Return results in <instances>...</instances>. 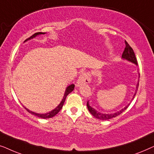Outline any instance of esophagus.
Here are the masks:
<instances>
[{
  "label": "esophagus",
  "mask_w": 154,
  "mask_h": 154,
  "mask_svg": "<svg viewBox=\"0 0 154 154\" xmlns=\"http://www.w3.org/2000/svg\"><path fill=\"white\" fill-rule=\"evenodd\" d=\"M91 74H90V72H88V71L83 72L80 75L79 79H78L76 82V85L80 86L81 85H83V84L90 83L91 82Z\"/></svg>",
  "instance_id": "esophagus-1"
}]
</instances>
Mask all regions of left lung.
Segmentation results:
<instances>
[{
  "label": "left lung",
  "instance_id": "8db88e82",
  "mask_svg": "<svg viewBox=\"0 0 154 154\" xmlns=\"http://www.w3.org/2000/svg\"><path fill=\"white\" fill-rule=\"evenodd\" d=\"M125 50H124V51L123 52V54H122V57L124 58V59H126V60L130 61V62H133L135 64L137 65V58L135 57V54H134L133 49H132V48L130 47V45H129V44H128L127 41H125ZM138 86H139V83L137 84V90L135 91V93H134V94L132 100H133V99L134 98V97H135V95H136L137 91V89H138ZM129 105H130V104H128L127 106H125V108L121 109V111H118V112L111 113V114H106V113H101L100 112H98L97 111H96L95 109H93L92 107L90 106L89 102H87V106H88V110H89V111H90V113H91V114L94 117H95L96 119L102 120V121H104V120H109V119H112V118L118 116L123 113V111H125L128 106H129Z\"/></svg>",
  "mask_w": 154,
  "mask_h": 154
}]
</instances>
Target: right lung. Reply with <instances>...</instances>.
Instances as JSON below:
<instances>
[{
    "label": "right lung",
    "mask_w": 154,
    "mask_h": 154,
    "mask_svg": "<svg viewBox=\"0 0 154 154\" xmlns=\"http://www.w3.org/2000/svg\"><path fill=\"white\" fill-rule=\"evenodd\" d=\"M43 33H43V32H37V33H35L34 34H33L32 35H31V37H29V38H27V39L26 40V41H27V40L31 39V38H34L35 36H36L37 35L43 34ZM74 87H75V85H73V84H72V85H70L68 86V87L66 88V91H65L64 96V97H63V99H62V102H61L60 104L58 105L57 108H55V109H54V110H52V111H50V112H49V113H45V114H41V113H36L33 112V111H29L28 109L26 108V107H24V108H25V109H26V110L27 111H28L29 113H31V114H33V115H34V116H36L39 117V118H41V119H50V118L53 117V116H55V115L57 114V113H58L59 111H60L61 110V109H62L63 105H64V102H65V100H66V96L68 95V94H69V93H70L71 92L73 91V89H74Z\"/></svg>",
    "instance_id": "1"
}]
</instances>
